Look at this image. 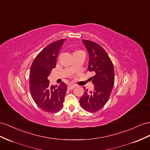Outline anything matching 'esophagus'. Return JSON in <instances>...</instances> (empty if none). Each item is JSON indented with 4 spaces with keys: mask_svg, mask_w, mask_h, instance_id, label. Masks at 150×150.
I'll list each match as a JSON object with an SVG mask.
<instances>
[{
    "mask_svg": "<svg viewBox=\"0 0 150 150\" xmlns=\"http://www.w3.org/2000/svg\"><path fill=\"white\" fill-rule=\"evenodd\" d=\"M75 86H76V85H75V84H70V85L68 86V89L72 90Z\"/></svg>",
    "mask_w": 150,
    "mask_h": 150,
    "instance_id": "esophagus-1",
    "label": "esophagus"
}]
</instances>
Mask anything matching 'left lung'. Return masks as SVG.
Masks as SVG:
<instances>
[{
  "instance_id": "8db88e82",
  "label": "left lung",
  "mask_w": 150,
  "mask_h": 150,
  "mask_svg": "<svg viewBox=\"0 0 150 150\" xmlns=\"http://www.w3.org/2000/svg\"><path fill=\"white\" fill-rule=\"evenodd\" d=\"M89 52L88 70L94 71L91 77L94 90L86 91L80 99V105L88 112L94 113L101 109L108 101L115 82L113 64L108 54L100 45L93 41L82 40Z\"/></svg>"
}]
</instances>
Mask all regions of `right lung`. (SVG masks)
<instances>
[{
    "label": "right lung",
    "mask_w": 150,
    "mask_h": 150,
    "mask_svg": "<svg viewBox=\"0 0 150 150\" xmlns=\"http://www.w3.org/2000/svg\"><path fill=\"white\" fill-rule=\"evenodd\" d=\"M64 39L47 45L34 59L30 68V91L38 108L45 112L56 113L63 108L67 86H50L48 77L56 67V59Z\"/></svg>",
    "instance_id": "right-lung-1"
}]
</instances>
